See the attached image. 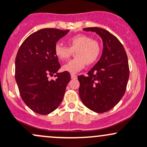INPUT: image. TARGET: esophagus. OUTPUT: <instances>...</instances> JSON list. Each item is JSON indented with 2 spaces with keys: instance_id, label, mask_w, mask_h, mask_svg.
<instances>
[{
  "instance_id": "1",
  "label": "esophagus",
  "mask_w": 147,
  "mask_h": 147,
  "mask_svg": "<svg viewBox=\"0 0 147 147\" xmlns=\"http://www.w3.org/2000/svg\"><path fill=\"white\" fill-rule=\"evenodd\" d=\"M71 77L72 79H76L77 78V76L75 75V74H71Z\"/></svg>"
}]
</instances>
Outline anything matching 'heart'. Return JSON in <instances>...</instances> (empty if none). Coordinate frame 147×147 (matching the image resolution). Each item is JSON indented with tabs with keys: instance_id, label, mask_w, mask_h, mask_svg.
Returning <instances> with one entry per match:
<instances>
[{
	"instance_id": "1",
	"label": "heart",
	"mask_w": 147,
	"mask_h": 147,
	"mask_svg": "<svg viewBox=\"0 0 147 147\" xmlns=\"http://www.w3.org/2000/svg\"><path fill=\"white\" fill-rule=\"evenodd\" d=\"M68 48L60 43L55 46V55L59 60L67 61L75 51L76 57L64 66L63 69L74 74L84 68L86 64H94L100 56L102 48L97 40L86 34H77L67 40Z\"/></svg>"
}]
</instances>
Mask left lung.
Instances as JSON below:
<instances>
[{"mask_svg":"<svg viewBox=\"0 0 147 147\" xmlns=\"http://www.w3.org/2000/svg\"><path fill=\"white\" fill-rule=\"evenodd\" d=\"M83 30L98 34L104 48L100 59L88 76H78L79 95L88 109L104 113L117 105L125 92L130 75L127 56L119 40L107 30L98 27Z\"/></svg>","mask_w":147,"mask_h":147,"instance_id":"1","label":"left lung"}]
</instances>
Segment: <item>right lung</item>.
Masks as SVG:
<instances>
[{"instance_id":"obj_1","label":"right lung","mask_w":147,"mask_h":147,"mask_svg":"<svg viewBox=\"0 0 147 147\" xmlns=\"http://www.w3.org/2000/svg\"><path fill=\"white\" fill-rule=\"evenodd\" d=\"M68 32L53 28L38 30L25 39L17 52L15 80L20 96L38 114H49L59 107L71 80L68 71L57 73L61 65L55 55L57 42ZM55 73L56 78L49 80Z\"/></svg>"}]
</instances>
